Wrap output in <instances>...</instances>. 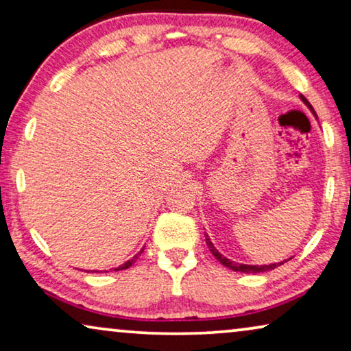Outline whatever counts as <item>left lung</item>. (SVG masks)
<instances>
[{
  "label": "left lung",
  "instance_id": "left-lung-1",
  "mask_svg": "<svg viewBox=\"0 0 351 351\" xmlns=\"http://www.w3.org/2000/svg\"><path fill=\"white\" fill-rule=\"evenodd\" d=\"M300 100L306 105V107L310 108V112L313 113L315 118H316V113H315L313 107H311L308 100H306L302 94H300ZM204 238H206V244H208L209 251L213 252V256H214L215 258H217V261H219L220 263H222V265H225V267L230 268V270H233V271H241V273H262V271H270V270H273V268L280 267V265H282V263L287 262V261H291V258H292V257H289V258H285V261L275 262V263H263V265H249V263L234 262V261H232V258L225 257L223 254H220V252L217 251V247H215L214 244H213V241H210V238H209L208 233H204Z\"/></svg>",
  "mask_w": 351,
  "mask_h": 351
}]
</instances>
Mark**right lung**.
I'll return each instance as SVG.
<instances>
[{"instance_id":"1","label":"right lung","mask_w":351,"mask_h":351,"mask_svg":"<svg viewBox=\"0 0 351 351\" xmlns=\"http://www.w3.org/2000/svg\"><path fill=\"white\" fill-rule=\"evenodd\" d=\"M141 252H143V249H141ZM141 252L138 254H136V256H134L131 261H128V262H124L123 265H119V267H117V268H112V270H114V271H119V270H126V268H129L131 265H134V262L137 261L138 258V256H141Z\"/></svg>"}]
</instances>
